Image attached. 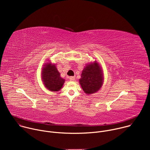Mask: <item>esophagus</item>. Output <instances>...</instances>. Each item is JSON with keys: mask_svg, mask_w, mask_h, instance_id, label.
<instances>
[{"mask_svg": "<svg viewBox=\"0 0 150 150\" xmlns=\"http://www.w3.org/2000/svg\"><path fill=\"white\" fill-rule=\"evenodd\" d=\"M69 79L71 81H74L75 80V77L74 76H70L69 77Z\"/></svg>", "mask_w": 150, "mask_h": 150, "instance_id": "obj_1", "label": "esophagus"}]
</instances>
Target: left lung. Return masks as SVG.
Here are the masks:
<instances>
[{
    "label": "left lung",
    "instance_id": "obj_1",
    "mask_svg": "<svg viewBox=\"0 0 150 150\" xmlns=\"http://www.w3.org/2000/svg\"><path fill=\"white\" fill-rule=\"evenodd\" d=\"M103 78L102 68L99 63L95 61L88 64L83 68L79 81L84 93L91 94L101 88Z\"/></svg>",
    "mask_w": 150,
    "mask_h": 150
}]
</instances>
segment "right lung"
<instances>
[{"label":"right lung","instance_id":"right-lung-1","mask_svg":"<svg viewBox=\"0 0 150 150\" xmlns=\"http://www.w3.org/2000/svg\"><path fill=\"white\" fill-rule=\"evenodd\" d=\"M55 64L46 62L42 68L41 78L45 86L51 91H59L65 80L61 78Z\"/></svg>","mask_w":150,"mask_h":150}]
</instances>
